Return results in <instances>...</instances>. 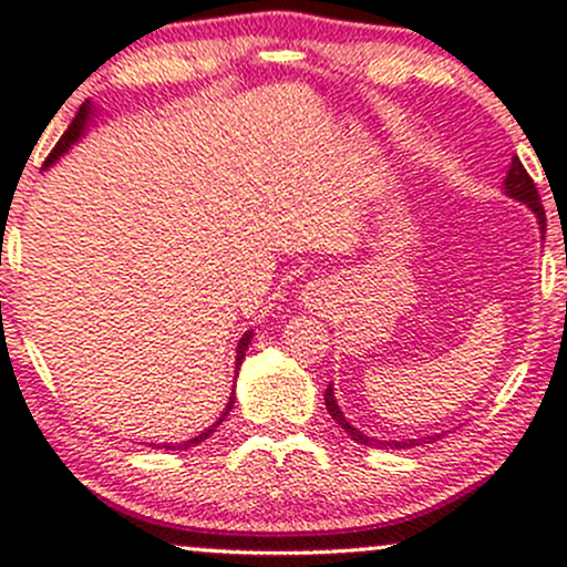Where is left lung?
I'll use <instances>...</instances> for the list:
<instances>
[{"instance_id":"obj_1","label":"left lung","mask_w":567,"mask_h":567,"mask_svg":"<svg viewBox=\"0 0 567 567\" xmlns=\"http://www.w3.org/2000/svg\"><path fill=\"white\" fill-rule=\"evenodd\" d=\"M504 186H506V194H509V197L525 202V205H528L530 210L536 213L538 224H542V231H544L546 229V213H544L542 197H538V188H536V184H533V178L528 175V171H525V167H523V162H519V157H512V167H509V173H506ZM324 405H328V413L333 415L336 424L341 426V429H347L349 437L354 440V442H362V445H392V447H415V445H419V442H415V440H408V442H379V440H373V437H365V434H362L360 429H354L347 419H343V413H341V410H338V402H336V396H333V386L324 389ZM429 440H434V437H429Z\"/></svg>"}]
</instances>
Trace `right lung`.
I'll return each mask as SVG.
<instances>
[{
	"mask_svg": "<svg viewBox=\"0 0 567 567\" xmlns=\"http://www.w3.org/2000/svg\"><path fill=\"white\" fill-rule=\"evenodd\" d=\"M90 114H93V106H90V101H84V103H82V106H80V112H76V116H74V122H71V125H69V130H66V133H63V135H61V141H58V143H55V148H53V152H50V154H48V159H44V167H48V165H53V162H55L58 157H61V154H63V152H66V148L71 146V143H74L76 138H80V135L84 133V125H87ZM247 343H250V333H245V338H243V341H239V347H237V368H239V365H243V357H245V349H247ZM231 405H234V396H229V405H226V410H224V415H220V419H218V421H216V424H213L210 429H205V432H202V434H199V437H192V440H186V442H184V445H162V447H167V451H175V447H194V445H197V442H202V440H207V437H210V434H213V432H216V426L220 424V421H224V419H226V415H229V410H231ZM152 447H154V445H152Z\"/></svg>",
	"mask_w": 567,
	"mask_h": 567,
	"instance_id": "obj_1",
	"label": "right lung"
}]
</instances>
